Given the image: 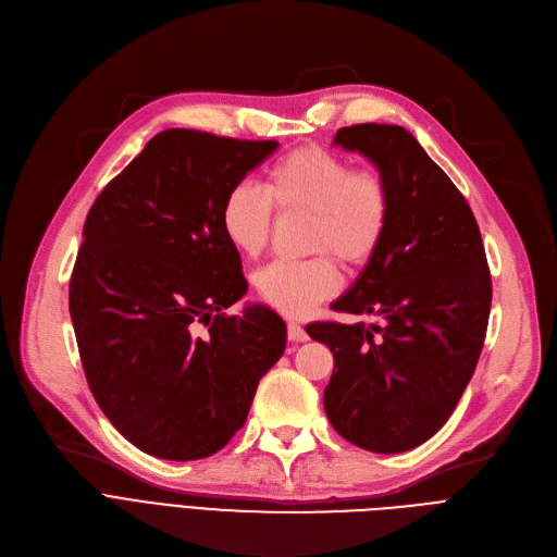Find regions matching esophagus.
<instances>
[{
	"label": "esophagus",
	"instance_id": "1",
	"mask_svg": "<svg viewBox=\"0 0 557 557\" xmlns=\"http://www.w3.org/2000/svg\"><path fill=\"white\" fill-rule=\"evenodd\" d=\"M286 334H288V341H290V343H302V341L309 338L307 332H305V327H302L300 323H294V320H290V323L286 325Z\"/></svg>",
	"mask_w": 557,
	"mask_h": 557
}]
</instances>
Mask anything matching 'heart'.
<instances>
[{"label": "heart", "mask_w": 557, "mask_h": 557, "mask_svg": "<svg viewBox=\"0 0 557 557\" xmlns=\"http://www.w3.org/2000/svg\"><path fill=\"white\" fill-rule=\"evenodd\" d=\"M271 203L277 214H307V248L320 252L300 261L275 259L255 273L261 300L286 315H302L336 294L341 277L330 253L347 269H361L391 225V191L382 175L323 146H300L280 158L261 189L250 183L227 189L219 219L234 250L257 257L267 248Z\"/></svg>", "instance_id": "heart-1"}]
</instances>
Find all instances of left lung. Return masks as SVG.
Listing matches in <instances>:
<instances>
[{
	"mask_svg": "<svg viewBox=\"0 0 557 557\" xmlns=\"http://www.w3.org/2000/svg\"><path fill=\"white\" fill-rule=\"evenodd\" d=\"M334 144L379 169L391 225L332 305L372 323H313L307 334L334 355L332 426L361 449L399 454L441 431L474 374L492 305L485 248L465 196L406 128L357 124Z\"/></svg>",
	"mask_w": 557,
	"mask_h": 557,
	"instance_id": "8db88e82",
	"label": "left lung"
}]
</instances>
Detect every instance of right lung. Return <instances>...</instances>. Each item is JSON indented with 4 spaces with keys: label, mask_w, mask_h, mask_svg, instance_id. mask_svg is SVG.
Wrapping results in <instances>:
<instances>
[{
    "label": "right lung",
    "mask_w": 557,
    "mask_h": 557,
    "mask_svg": "<svg viewBox=\"0 0 557 557\" xmlns=\"http://www.w3.org/2000/svg\"><path fill=\"white\" fill-rule=\"evenodd\" d=\"M277 146L162 131L85 219L70 280L78 352L101 411L144 454L198 460L223 449L284 355L275 311L223 313L248 282L219 219L227 189Z\"/></svg>",
    "instance_id": "add662e5"
}]
</instances>
